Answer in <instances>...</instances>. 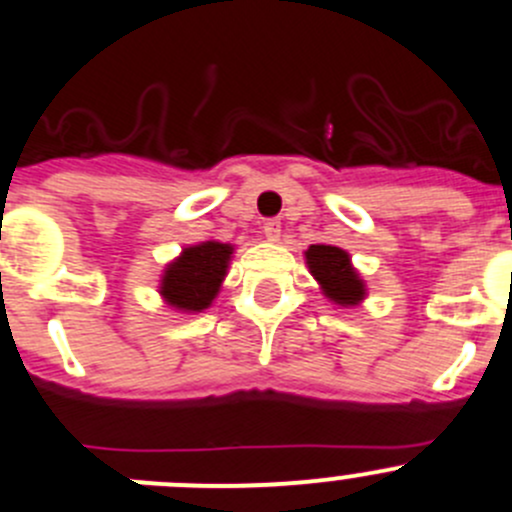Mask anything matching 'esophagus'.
Listing matches in <instances>:
<instances>
[{"mask_svg":"<svg viewBox=\"0 0 512 512\" xmlns=\"http://www.w3.org/2000/svg\"><path fill=\"white\" fill-rule=\"evenodd\" d=\"M262 235H265V240H270V242L280 240V222L267 220L265 227H262Z\"/></svg>","mask_w":512,"mask_h":512,"instance_id":"esophagus-1","label":"esophagus"}]
</instances>
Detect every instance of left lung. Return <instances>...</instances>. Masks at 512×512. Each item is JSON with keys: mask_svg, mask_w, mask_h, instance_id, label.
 Wrapping results in <instances>:
<instances>
[{"mask_svg": "<svg viewBox=\"0 0 512 512\" xmlns=\"http://www.w3.org/2000/svg\"><path fill=\"white\" fill-rule=\"evenodd\" d=\"M312 277L335 305L352 307L365 300V282L352 267L350 255L335 245H310L305 252Z\"/></svg>", "mask_w": 512, "mask_h": 512, "instance_id": "obj_1", "label": "left lung"}]
</instances>
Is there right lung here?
Here are the masks:
<instances>
[{"instance_id":"right-lung-1","label":"right lung","mask_w":512,"mask_h":512,"mask_svg":"<svg viewBox=\"0 0 512 512\" xmlns=\"http://www.w3.org/2000/svg\"><path fill=\"white\" fill-rule=\"evenodd\" d=\"M235 247L207 240L182 250L175 262L165 267L160 295L175 310L202 312L212 305L227 275V265Z\"/></svg>"}]
</instances>
